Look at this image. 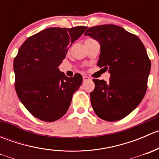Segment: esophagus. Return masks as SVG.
Returning <instances> with one entry per match:
<instances>
[{
	"label": "esophagus",
	"mask_w": 159,
	"mask_h": 159,
	"mask_svg": "<svg viewBox=\"0 0 159 159\" xmlns=\"http://www.w3.org/2000/svg\"><path fill=\"white\" fill-rule=\"evenodd\" d=\"M90 78L89 77H88V76H83V81H84V82H85V81H90Z\"/></svg>",
	"instance_id": "34e87169"
}]
</instances>
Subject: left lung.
Returning <instances> with one entry per match:
<instances>
[{
	"mask_svg": "<svg viewBox=\"0 0 159 159\" xmlns=\"http://www.w3.org/2000/svg\"><path fill=\"white\" fill-rule=\"evenodd\" d=\"M100 44L98 66L110 73V81L93 79L91 103L102 119L115 121L137 108L145 96L151 61L143 43L121 27L103 25L84 32Z\"/></svg>",
	"mask_w": 159,
	"mask_h": 159,
	"instance_id": "1",
	"label": "left lung"
}]
</instances>
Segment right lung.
<instances>
[{"mask_svg":"<svg viewBox=\"0 0 159 159\" xmlns=\"http://www.w3.org/2000/svg\"><path fill=\"white\" fill-rule=\"evenodd\" d=\"M87 27L49 28L28 38L14 60L15 90L24 106L41 121H54L67 112L82 76L72 78L58 66Z\"/></svg>","mask_w":159,"mask_h":159,"instance_id":"add662e5","label":"right lung"}]
</instances>
